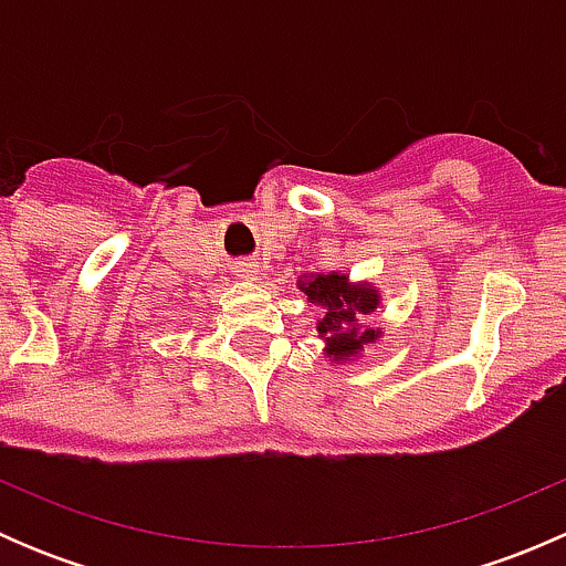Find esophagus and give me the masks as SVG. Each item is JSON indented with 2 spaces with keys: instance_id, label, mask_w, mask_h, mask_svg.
<instances>
[{
  "instance_id": "obj_1",
  "label": "esophagus",
  "mask_w": 566,
  "mask_h": 566,
  "mask_svg": "<svg viewBox=\"0 0 566 566\" xmlns=\"http://www.w3.org/2000/svg\"><path fill=\"white\" fill-rule=\"evenodd\" d=\"M256 273H260V268H256L254 262H249V260L235 262V276L243 279V282H254Z\"/></svg>"
}]
</instances>
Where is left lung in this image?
<instances>
[{
    "mask_svg": "<svg viewBox=\"0 0 566 566\" xmlns=\"http://www.w3.org/2000/svg\"><path fill=\"white\" fill-rule=\"evenodd\" d=\"M298 290L310 304L325 310L317 319V334L325 339V358L334 364L350 361L364 345L380 339L378 328H364L358 317L373 315L380 306V293L369 282H350L347 273H315L298 279Z\"/></svg>",
    "mask_w": 566,
    "mask_h": 566,
    "instance_id": "1",
    "label": "left lung"
}]
</instances>
